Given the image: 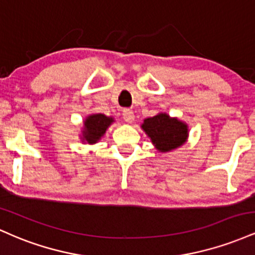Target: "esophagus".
Segmentation results:
<instances>
[{"mask_svg": "<svg viewBox=\"0 0 255 255\" xmlns=\"http://www.w3.org/2000/svg\"><path fill=\"white\" fill-rule=\"evenodd\" d=\"M122 115H124L125 121L127 122V124H133V122H134V113H133V111L129 110V109H125Z\"/></svg>", "mask_w": 255, "mask_h": 255, "instance_id": "34e87169", "label": "esophagus"}]
</instances>
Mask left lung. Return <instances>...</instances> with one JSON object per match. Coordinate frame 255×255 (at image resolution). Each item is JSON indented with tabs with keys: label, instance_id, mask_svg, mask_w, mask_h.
Wrapping results in <instances>:
<instances>
[{
	"label": "left lung",
	"instance_id": "8db88e82",
	"mask_svg": "<svg viewBox=\"0 0 255 255\" xmlns=\"http://www.w3.org/2000/svg\"><path fill=\"white\" fill-rule=\"evenodd\" d=\"M141 128L156 150L162 153L176 150L188 139V125L166 113H158L153 118L145 119Z\"/></svg>",
	"mask_w": 255,
	"mask_h": 255
}]
</instances>
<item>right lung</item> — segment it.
Wrapping results in <instances>:
<instances>
[{
	"instance_id": "1",
	"label": "right lung",
	"mask_w": 255,
	"mask_h": 255,
	"mask_svg": "<svg viewBox=\"0 0 255 255\" xmlns=\"http://www.w3.org/2000/svg\"><path fill=\"white\" fill-rule=\"evenodd\" d=\"M114 122L115 120L111 116H105L104 114H91L84 120L80 135L81 141L87 142L90 145L97 144Z\"/></svg>"
}]
</instances>
